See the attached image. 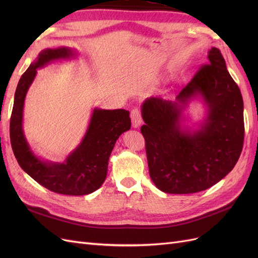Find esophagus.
Segmentation results:
<instances>
[{"mask_svg":"<svg viewBox=\"0 0 258 258\" xmlns=\"http://www.w3.org/2000/svg\"><path fill=\"white\" fill-rule=\"evenodd\" d=\"M130 117H131V121H132V127L139 128L140 126H141L142 117H141V113H140L138 108H134V110L131 111Z\"/></svg>","mask_w":258,"mask_h":258,"instance_id":"obj_1","label":"esophagus"}]
</instances>
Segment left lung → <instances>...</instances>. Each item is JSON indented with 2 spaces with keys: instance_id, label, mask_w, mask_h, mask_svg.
<instances>
[{
  "instance_id": "left-lung-1",
  "label": "left lung",
  "mask_w": 258,
  "mask_h": 258,
  "mask_svg": "<svg viewBox=\"0 0 258 258\" xmlns=\"http://www.w3.org/2000/svg\"><path fill=\"white\" fill-rule=\"evenodd\" d=\"M194 100L205 116L192 128L184 112ZM141 112L150 175L161 191L206 190L236 166L244 139L243 100L217 48L208 51L206 64L174 100L150 97Z\"/></svg>"
}]
</instances>
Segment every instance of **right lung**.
<instances>
[{
	"mask_svg": "<svg viewBox=\"0 0 258 258\" xmlns=\"http://www.w3.org/2000/svg\"><path fill=\"white\" fill-rule=\"evenodd\" d=\"M79 53L70 47L46 48L37 54L18 82L11 117V142L19 166L38 184L53 192L83 196L96 191L106 178L108 158L117 139L131 127L129 111L95 107L81 143L63 162L37 156L23 131V107L37 70L53 61L73 60Z\"/></svg>",
	"mask_w": 258,
	"mask_h": 258,
	"instance_id": "right-lung-1",
	"label": "right lung"
}]
</instances>
